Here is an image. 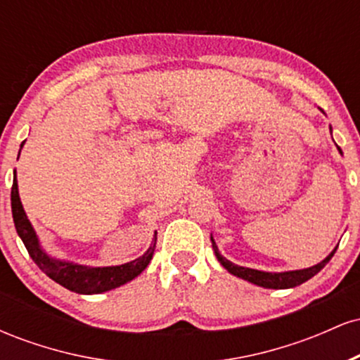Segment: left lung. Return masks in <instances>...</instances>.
<instances>
[{
  "label": "left lung",
  "instance_id": "8db88e82",
  "mask_svg": "<svg viewBox=\"0 0 360 360\" xmlns=\"http://www.w3.org/2000/svg\"><path fill=\"white\" fill-rule=\"evenodd\" d=\"M330 130H332V127H330ZM337 148L340 150V147H337ZM340 154H342V150H340ZM212 245H213L214 255H217L218 262H220L221 266L230 272V274L249 281V283H252V284H257V286H260V288H267V289L295 288V286H300V284H303L304 281L311 279L313 276L318 274V272L323 269V267L326 266V262L333 257V254H335V250L338 247L337 245L335 249L330 252V254L326 255V257L321 260L320 264H316V266H311V267H307V269L286 271V272H264V271H257V269H250V267L237 266V264L230 262L229 259H225L220 252H218V247H217V243H214L213 237H212Z\"/></svg>",
  "mask_w": 360,
  "mask_h": 360
}]
</instances>
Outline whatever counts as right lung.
Returning <instances> with one entry per match:
<instances>
[{"instance_id":"obj_1","label":"right lung","mask_w":360,"mask_h":360,"mask_svg":"<svg viewBox=\"0 0 360 360\" xmlns=\"http://www.w3.org/2000/svg\"><path fill=\"white\" fill-rule=\"evenodd\" d=\"M22 147H20V150H22ZM11 213H13L16 233L20 235V238H22L25 247H27L32 260L40 267V271L45 272L57 284L69 289V291L79 292V295H98V292L110 291V289H115L128 283V281L135 279L148 266V262L152 260V255H154L157 232L150 247H148L142 257L131 260V262L122 264V266L88 267L74 262H65V260L52 259L42 249L34 226H32L30 220L27 218V213H25L22 201H20L16 172L13 177V188H11Z\"/></svg>"}]
</instances>
